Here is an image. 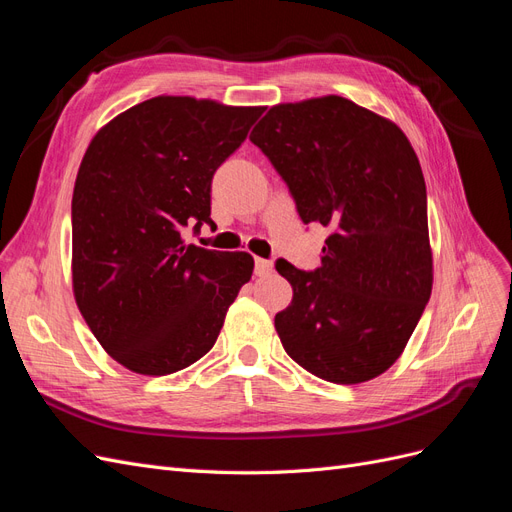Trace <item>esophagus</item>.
<instances>
[{
  "mask_svg": "<svg viewBox=\"0 0 512 512\" xmlns=\"http://www.w3.org/2000/svg\"><path fill=\"white\" fill-rule=\"evenodd\" d=\"M273 271V262L271 260H265V258H256L254 260V273L258 275V277H265V275H269Z\"/></svg>",
  "mask_w": 512,
  "mask_h": 512,
  "instance_id": "esophagus-1",
  "label": "esophagus"
}]
</instances>
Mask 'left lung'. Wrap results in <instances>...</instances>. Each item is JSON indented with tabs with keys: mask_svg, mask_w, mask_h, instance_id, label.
I'll return each mask as SVG.
<instances>
[{
	"mask_svg": "<svg viewBox=\"0 0 512 512\" xmlns=\"http://www.w3.org/2000/svg\"><path fill=\"white\" fill-rule=\"evenodd\" d=\"M250 141L286 181L305 224L331 228L322 265L277 260L292 286L275 331L292 361L335 384L384 374L431 297L421 164L397 123L342 96L275 104Z\"/></svg>",
	"mask_w": 512,
	"mask_h": 512,
	"instance_id": "1",
	"label": "left lung"
}]
</instances>
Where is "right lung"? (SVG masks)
Listing matches in <instances>:
<instances>
[{
  "instance_id": "obj_1",
  "label": "right lung",
  "mask_w": 512,
  "mask_h": 512,
  "mask_svg": "<svg viewBox=\"0 0 512 512\" xmlns=\"http://www.w3.org/2000/svg\"><path fill=\"white\" fill-rule=\"evenodd\" d=\"M262 106L158 96L91 138L72 194V292L100 346L134 374L205 356L250 282L247 252L188 245L211 220V179Z\"/></svg>"
}]
</instances>
